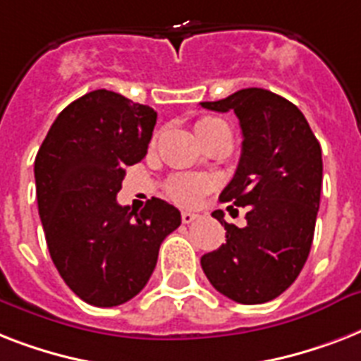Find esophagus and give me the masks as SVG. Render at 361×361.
Listing matches in <instances>:
<instances>
[{
    "label": "esophagus",
    "instance_id": "esophagus-1",
    "mask_svg": "<svg viewBox=\"0 0 361 361\" xmlns=\"http://www.w3.org/2000/svg\"><path fill=\"white\" fill-rule=\"evenodd\" d=\"M198 219V214H191V212H181V221L185 223V225H189V223H192V221Z\"/></svg>",
    "mask_w": 361,
    "mask_h": 361
}]
</instances>
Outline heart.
Instances as JSON below:
<instances>
[{
  "label": "heart",
  "instance_id": "heart-1",
  "mask_svg": "<svg viewBox=\"0 0 361 361\" xmlns=\"http://www.w3.org/2000/svg\"><path fill=\"white\" fill-rule=\"evenodd\" d=\"M217 127H226L225 121L217 118H202L197 121V133H206V130L217 129ZM214 180L209 178H200V176L191 174H176L166 181V195L170 200H174L180 206H197L212 189H214Z\"/></svg>",
  "mask_w": 361,
  "mask_h": 361
}]
</instances>
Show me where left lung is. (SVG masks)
<instances>
[{
  "instance_id": "left-lung-1",
  "label": "left lung",
  "mask_w": 361,
  "mask_h": 361,
  "mask_svg": "<svg viewBox=\"0 0 361 361\" xmlns=\"http://www.w3.org/2000/svg\"><path fill=\"white\" fill-rule=\"evenodd\" d=\"M200 104L234 110L240 120V164L219 200L247 208L243 228L228 225L221 209L212 214L225 225L226 243L200 264L226 298L269 302L296 281L311 251L322 189L320 144L296 104L262 87Z\"/></svg>"
}]
</instances>
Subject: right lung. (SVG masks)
<instances>
[{"mask_svg": "<svg viewBox=\"0 0 361 361\" xmlns=\"http://www.w3.org/2000/svg\"><path fill=\"white\" fill-rule=\"evenodd\" d=\"M157 112L95 90L59 112L35 157L37 204L61 279L95 307L129 302L146 286L163 240L181 225L161 198L120 206L125 169L146 157Z\"/></svg>", "mask_w": 361, "mask_h": 361, "instance_id": "right-lung-1", "label": "right lung"}]
</instances>
